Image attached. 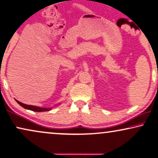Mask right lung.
Segmentation results:
<instances>
[{
	"label": "right lung",
	"instance_id": "add662e5",
	"mask_svg": "<svg viewBox=\"0 0 158 158\" xmlns=\"http://www.w3.org/2000/svg\"><path fill=\"white\" fill-rule=\"evenodd\" d=\"M16 102L21 105L22 107L25 108L27 110H32V111H35V112H46V111H49V110H52V108H44V107H39V106H32V105H27V104H23L22 102H20L17 100H16Z\"/></svg>",
	"mask_w": 158,
	"mask_h": 158
}]
</instances>
